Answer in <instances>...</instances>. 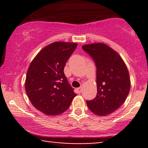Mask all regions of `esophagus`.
Here are the masks:
<instances>
[{
  "mask_svg": "<svg viewBox=\"0 0 148 148\" xmlns=\"http://www.w3.org/2000/svg\"><path fill=\"white\" fill-rule=\"evenodd\" d=\"M82 88H78L77 89V93H79V94H80V93L82 92Z\"/></svg>",
  "mask_w": 148,
  "mask_h": 148,
  "instance_id": "1",
  "label": "esophagus"
}]
</instances>
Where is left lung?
Instances as JSON below:
<instances>
[{"label": "left lung", "mask_w": 148, "mask_h": 148, "mask_svg": "<svg viewBox=\"0 0 148 148\" xmlns=\"http://www.w3.org/2000/svg\"><path fill=\"white\" fill-rule=\"evenodd\" d=\"M83 50L94 60L96 66L97 95L86 101L88 108L95 114L106 116L122 105L131 88L128 69L117 52L103 43L86 44Z\"/></svg>", "instance_id": "1"}]
</instances>
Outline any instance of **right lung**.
<instances>
[{
  "mask_svg": "<svg viewBox=\"0 0 148 148\" xmlns=\"http://www.w3.org/2000/svg\"><path fill=\"white\" fill-rule=\"evenodd\" d=\"M77 46L73 42H53L40 50L28 68L25 92L33 106L44 114H61L76 96L64 67Z\"/></svg>",
  "mask_w": 148,
  "mask_h": 148,
  "instance_id": "obj_1",
  "label": "right lung"
}]
</instances>
